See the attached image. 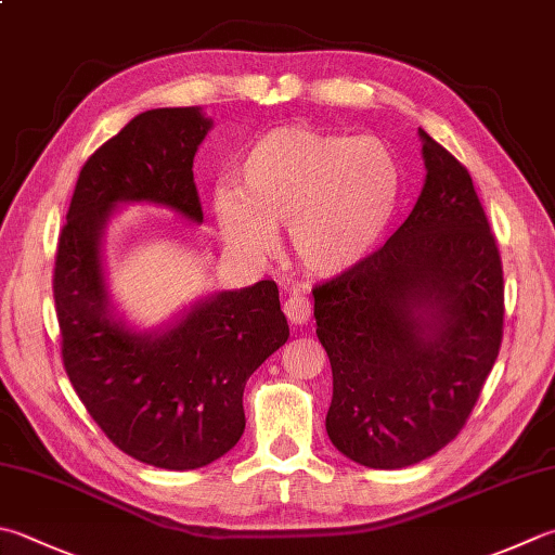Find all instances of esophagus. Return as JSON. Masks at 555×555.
Returning a JSON list of instances; mask_svg holds the SVG:
<instances>
[{
	"instance_id": "1",
	"label": "esophagus",
	"mask_w": 555,
	"mask_h": 555,
	"mask_svg": "<svg viewBox=\"0 0 555 555\" xmlns=\"http://www.w3.org/2000/svg\"><path fill=\"white\" fill-rule=\"evenodd\" d=\"M285 313L289 323H295V326H301V323H307L311 319V301L305 295H292L285 301Z\"/></svg>"
}]
</instances>
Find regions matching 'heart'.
Here are the masks:
<instances>
[{
    "mask_svg": "<svg viewBox=\"0 0 555 555\" xmlns=\"http://www.w3.org/2000/svg\"><path fill=\"white\" fill-rule=\"evenodd\" d=\"M242 188L217 185L219 232L248 256L273 254L275 227H289L309 273L340 275L362 263L401 201V166L374 138L282 125L260 134L238 166Z\"/></svg>",
    "mask_w": 555,
    "mask_h": 555,
    "instance_id": "b5f03b06",
    "label": "heart"
}]
</instances>
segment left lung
Returning a JSON list of instances; mask_svg holds the SVG:
<instances>
[{"mask_svg": "<svg viewBox=\"0 0 555 555\" xmlns=\"http://www.w3.org/2000/svg\"><path fill=\"white\" fill-rule=\"evenodd\" d=\"M425 185L382 248L313 287L331 442L403 468L462 433L503 343V260L466 166L421 130Z\"/></svg>", "mask_w": 555, "mask_h": 555, "instance_id": "1", "label": "left lung"}]
</instances>
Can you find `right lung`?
<instances>
[{
  "mask_svg": "<svg viewBox=\"0 0 555 555\" xmlns=\"http://www.w3.org/2000/svg\"><path fill=\"white\" fill-rule=\"evenodd\" d=\"M210 125L201 108H154L101 144L79 171L52 273L62 364L81 403L120 452L171 472L238 442L246 379L289 338L273 280L201 301L162 336L111 313L99 244L113 207L147 201L203 222L193 159Z\"/></svg>",
  "mask_w": 555,
  "mask_h": 555,
  "instance_id": "1",
  "label": "right lung"
}]
</instances>
